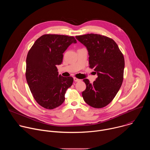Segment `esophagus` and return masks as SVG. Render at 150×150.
Returning <instances> with one entry per match:
<instances>
[{
	"label": "esophagus",
	"instance_id": "1",
	"mask_svg": "<svg viewBox=\"0 0 150 150\" xmlns=\"http://www.w3.org/2000/svg\"><path fill=\"white\" fill-rule=\"evenodd\" d=\"M74 80L75 82H78V81H81V79H78V78H76V77H74Z\"/></svg>",
	"mask_w": 150,
	"mask_h": 150
}]
</instances>
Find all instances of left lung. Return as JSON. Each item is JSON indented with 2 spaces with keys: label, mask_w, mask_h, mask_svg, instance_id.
Instances as JSON below:
<instances>
[{
  "label": "left lung",
  "mask_w": 150,
  "mask_h": 150,
  "mask_svg": "<svg viewBox=\"0 0 150 150\" xmlns=\"http://www.w3.org/2000/svg\"><path fill=\"white\" fill-rule=\"evenodd\" d=\"M75 37L87 47L90 68L94 69L98 75L93 83L88 79L83 80L86 89L82 93V97L93 108H103L113 100L122 84L123 55L116 42L109 37L97 34Z\"/></svg>",
  "instance_id": "left-lung-1"
}]
</instances>
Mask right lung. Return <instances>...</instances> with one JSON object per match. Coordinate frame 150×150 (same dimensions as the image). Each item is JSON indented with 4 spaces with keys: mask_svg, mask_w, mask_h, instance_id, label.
<instances>
[{
    "mask_svg": "<svg viewBox=\"0 0 150 150\" xmlns=\"http://www.w3.org/2000/svg\"><path fill=\"white\" fill-rule=\"evenodd\" d=\"M74 37L45 34L39 37L29 50L26 59V79L37 103L47 109H53L65 101L67 89L72 85L71 76L63 77L57 72L63 53L72 44Z\"/></svg>",
    "mask_w": 150,
    "mask_h": 150,
    "instance_id": "1",
    "label": "right lung"
}]
</instances>
